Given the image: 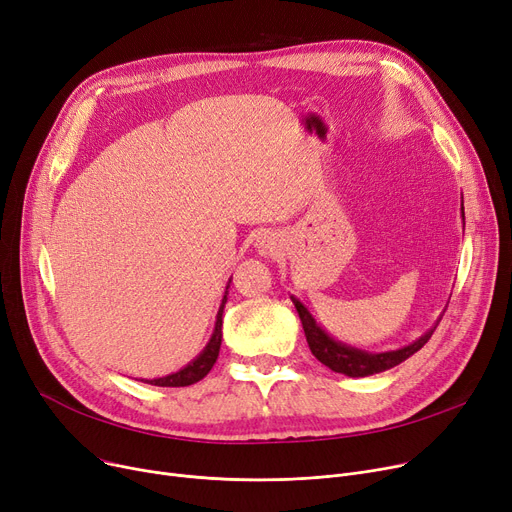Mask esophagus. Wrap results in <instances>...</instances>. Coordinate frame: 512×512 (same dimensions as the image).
<instances>
[{"instance_id": "34e87169", "label": "esophagus", "mask_w": 512, "mask_h": 512, "mask_svg": "<svg viewBox=\"0 0 512 512\" xmlns=\"http://www.w3.org/2000/svg\"><path fill=\"white\" fill-rule=\"evenodd\" d=\"M276 242L272 240V236H261L259 240H257V247H259V251L263 253V255H267V253H272L276 247Z\"/></svg>"}]
</instances>
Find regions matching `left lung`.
I'll use <instances>...</instances> for the list:
<instances>
[{
  "label": "left lung",
  "instance_id": "obj_1",
  "mask_svg": "<svg viewBox=\"0 0 512 512\" xmlns=\"http://www.w3.org/2000/svg\"><path fill=\"white\" fill-rule=\"evenodd\" d=\"M463 213V222H465V209L461 207ZM290 301L297 307V313L301 317V324L309 342V348L313 357L324 363L326 367H330L336 373H344L348 378H365V375H373L386 371L390 367H396L398 363L407 361L411 355H415L419 348H423V344L432 338L436 326L440 324V319L436 321V326L432 330H427L423 336H419L415 342L396 348V351H386V353H367L361 351V348L348 346L340 340H334L324 328H321L317 321L313 319V315L309 313V309L290 294Z\"/></svg>",
  "mask_w": 512,
  "mask_h": 512
}]
</instances>
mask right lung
<instances>
[{
	"instance_id": "obj_1",
	"label": "right lung",
	"mask_w": 512,
	"mask_h": 512,
	"mask_svg": "<svg viewBox=\"0 0 512 512\" xmlns=\"http://www.w3.org/2000/svg\"><path fill=\"white\" fill-rule=\"evenodd\" d=\"M230 282H232V280H230ZM230 282H228V286H226V292H224V299H222L220 311H218V315H215L213 334H211L209 342L205 344L203 351H201L191 363H188L186 367L178 369L176 373L164 375V378L141 380V382L151 384V386H161V388H182V386L197 384L199 380L205 378V375L211 371L213 363L218 361V355H220V344H222V315H224V307H226V303H228V288H230Z\"/></svg>"
}]
</instances>
